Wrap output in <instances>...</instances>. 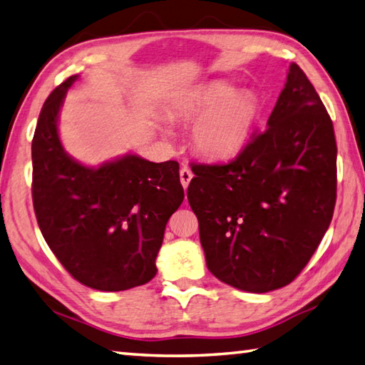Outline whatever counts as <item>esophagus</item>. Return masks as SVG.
Returning <instances> with one entry per match:
<instances>
[{"label": "esophagus", "instance_id": "esophagus-1", "mask_svg": "<svg viewBox=\"0 0 365 365\" xmlns=\"http://www.w3.org/2000/svg\"><path fill=\"white\" fill-rule=\"evenodd\" d=\"M192 171H190V168H187V167H182L181 168V171H180V180H181V184H182V187L184 189H187V185H189V182H190V180H192Z\"/></svg>", "mask_w": 365, "mask_h": 365}]
</instances>
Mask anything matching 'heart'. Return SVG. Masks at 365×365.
Masks as SVG:
<instances>
[{
  "mask_svg": "<svg viewBox=\"0 0 365 365\" xmlns=\"http://www.w3.org/2000/svg\"><path fill=\"white\" fill-rule=\"evenodd\" d=\"M185 118L198 119L192 133L195 149L206 159H232L243 150L259 118V103L229 82H211L192 93L182 106Z\"/></svg>",
  "mask_w": 365,
  "mask_h": 365,
  "instance_id": "1",
  "label": "heart"
}]
</instances>
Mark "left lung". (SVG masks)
<instances>
[{
	"label": "left lung",
	"mask_w": 365,
	"mask_h": 365,
	"mask_svg": "<svg viewBox=\"0 0 365 365\" xmlns=\"http://www.w3.org/2000/svg\"><path fill=\"white\" fill-rule=\"evenodd\" d=\"M267 125L229 163H192L187 189L208 270L259 294L287 286L304 270L336 198L331 115L297 63Z\"/></svg>",
	"instance_id": "left-lung-1"
}]
</instances>
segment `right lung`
Returning a JSON list of instances; mask_svg holds the SVG:
<instances>
[{"label": "right lung", "mask_w": 365, "mask_h": 365, "mask_svg": "<svg viewBox=\"0 0 365 365\" xmlns=\"http://www.w3.org/2000/svg\"><path fill=\"white\" fill-rule=\"evenodd\" d=\"M74 74L47 97L31 141L34 215L58 262L81 284L118 292L146 284L170 216L184 200L180 163L135 154L88 168L65 153L58 113Z\"/></svg>", "instance_id": "1"}]
</instances>
